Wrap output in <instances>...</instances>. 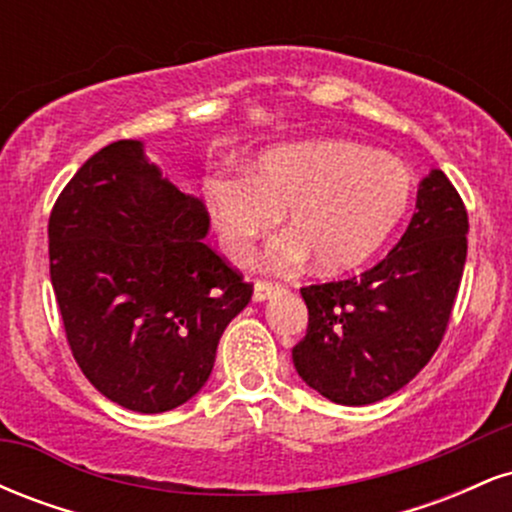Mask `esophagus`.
<instances>
[{
  "label": "esophagus",
  "mask_w": 512,
  "mask_h": 512,
  "mask_svg": "<svg viewBox=\"0 0 512 512\" xmlns=\"http://www.w3.org/2000/svg\"><path fill=\"white\" fill-rule=\"evenodd\" d=\"M279 291H281L279 284H272V281H257L255 291H252V298H255L257 303H262V301H269V298Z\"/></svg>",
  "instance_id": "esophagus-1"
}]
</instances>
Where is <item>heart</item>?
<instances>
[{
	"label": "heart",
	"mask_w": 512,
	"mask_h": 512,
	"mask_svg": "<svg viewBox=\"0 0 512 512\" xmlns=\"http://www.w3.org/2000/svg\"><path fill=\"white\" fill-rule=\"evenodd\" d=\"M414 178L395 156L354 142H301L262 151L248 175L216 170L202 195L223 252L245 260L284 211L289 233L269 250L276 272L315 257L320 272L363 264L407 214Z\"/></svg>",
	"instance_id": "obj_1"
}]
</instances>
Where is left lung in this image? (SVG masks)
I'll use <instances>...</instances> for the list:
<instances>
[{"label": "left lung", "mask_w": 512, "mask_h": 512, "mask_svg": "<svg viewBox=\"0 0 512 512\" xmlns=\"http://www.w3.org/2000/svg\"><path fill=\"white\" fill-rule=\"evenodd\" d=\"M467 231L462 197L443 170H431L407 231L383 262L301 289L308 332L291 354L305 385L344 407L380 402L407 385L448 330Z\"/></svg>", "instance_id": "8db88e82"}]
</instances>
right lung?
<instances>
[{"mask_svg":"<svg viewBox=\"0 0 512 512\" xmlns=\"http://www.w3.org/2000/svg\"><path fill=\"white\" fill-rule=\"evenodd\" d=\"M209 214L122 139L52 207L50 279L69 349L101 395L139 414L195 397L252 284L211 250Z\"/></svg>","mask_w":512,"mask_h":512,"instance_id":"obj_1","label":"right lung"}]
</instances>
